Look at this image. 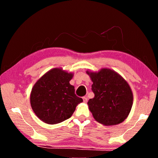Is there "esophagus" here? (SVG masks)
Here are the masks:
<instances>
[{"label":"esophagus","mask_w":158,"mask_h":158,"mask_svg":"<svg viewBox=\"0 0 158 158\" xmlns=\"http://www.w3.org/2000/svg\"><path fill=\"white\" fill-rule=\"evenodd\" d=\"M83 100H84V103H86L88 102V98L87 97H84V98H83Z\"/></svg>","instance_id":"34e87169"}]
</instances>
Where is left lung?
<instances>
[{"label": "left lung", "instance_id": "left-lung-1", "mask_svg": "<svg viewBox=\"0 0 158 158\" xmlns=\"http://www.w3.org/2000/svg\"><path fill=\"white\" fill-rule=\"evenodd\" d=\"M93 81L95 97L88 106L96 121L106 126L121 123L132 109L133 94L126 80L116 71L102 68L98 72L87 70Z\"/></svg>", "mask_w": 158, "mask_h": 158}]
</instances>
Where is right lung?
<instances>
[{"label":"right lung","instance_id":"right-lung-1","mask_svg":"<svg viewBox=\"0 0 158 158\" xmlns=\"http://www.w3.org/2000/svg\"><path fill=\"white\" fill-rule=\"evenodd\" d=\"M74 73L55 68L44 74L34 84L30 95L32 109L45 123L53 125L69 118L83 102L69 84Z\"/></svg>","mask_w":158,"mask_h":158}]
</instances>
